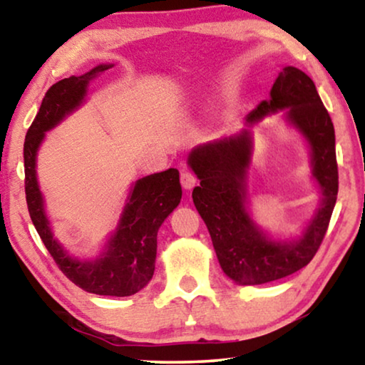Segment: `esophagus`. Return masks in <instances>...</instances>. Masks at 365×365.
<instances>
[{
  "label": "esophagus",
  "instance_id": "1",
  "mask_svg": "<svg viewBox=\"0 0 365 365\" xmlns=\"http://www.w3.org/2000/svg\"><path fill=\"white\" fill-rule=\"evenodd\" d=\"M180 182H182V187L183 190H193L195 185L197 183L196 182V177L193 174H190V172H182V177H180Z\"/></svg>",
  "mask_w": 365,
  "mask_h": 365
}]
</instances>
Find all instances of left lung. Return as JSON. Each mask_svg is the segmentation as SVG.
Here are the masks:
<instances>
[{
  "mask_svg": "<svg viewBox=\"0 0 365 365\" xmlns=\"http://www.w3.org/2000/svg\"><path fill=\"white\" fill-rule=\"evenodd\" d=\"M279 112L286 125L305 140L313 180L321 193L318 209L294 239L274 237L257 224L249 209L252 127ZM188 165L200 180L191 195L193 202L228 279L237 285H262L292 275L312 261L336 202L338 168L335 128L316 85L304 72L293 66L283 67L270 98L245 117L242 130L195 146Z\"/></svg>",
  "mask_w": 365,
  "mask_h": 365,
  "instance_id": "left-lung-1",
  "label": "left lung"
}]
</instances>
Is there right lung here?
Instances as JSON below:
<instances>
[{"mask_svg":"<svg viewBox=\"0 0 365 365\" xmlns=\"http://www.w3.org/2000/svg\"><path fill=\"white\" fill-rule=\"evenodd\" d=\"M110 67L114 64H98L82 76L59 80L46 91L26 135L24 168L30 219L58 267L85 292L123 298L138 293L153 279L158 230L182 200L178 170L158 172L130 185L115 228L108 235L98 256L91 259L71 255L54 237L36 175V158L46 132L83 106L90 83Z\"/></svg>","mask_w":365,"mask_h":365,"instance_id":"add662e5","label":"right lung"}]
</instances>
